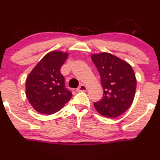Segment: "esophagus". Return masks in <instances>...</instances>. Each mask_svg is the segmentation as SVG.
I'll return each instance as SVG.
<instances>
[{"mask_svg":"<svg viewBox=\"0 0 160 160\" xmlns=\"http://www.w3.org/2000/svg\"><path fill=\"white\" fill-rule=\"evenodd\" d=\"M87 90V87L86 85H83V84H82V85H79V87H78V88L76 89L77 92H83V91H86Z\"/></svg>","mask_w":160,"mask_h":160,"instance_id":"esophagus-1","label":"esophagus"}]
</instances>
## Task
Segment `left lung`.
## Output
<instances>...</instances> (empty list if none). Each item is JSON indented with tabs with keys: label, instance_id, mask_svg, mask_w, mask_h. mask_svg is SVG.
<instances>
[{
	"label": "left lung",
	"instance_id": "8db88e82",
	"mask_svg": "<svg viewBox=\"0 0 160 160\" xmlns=\"http://www.w3.org/2000/svg\"><path fill=\"white\" fill-rule=\"evenodd\" d=\"M92 61L101 78L103 97L94 102L96 110L106 118H116L130 108L136 90L133 68L126 61L109 53L92 54Z\"/></svg>",
	"mask_w": 160,
	"mask_h": 160
}]
</instances>
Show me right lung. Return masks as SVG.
<instances>
[{
  "label": "right lung",
  "instance_id": "add662e5",
  "mask_svg": "<svg viewBox=\"0 0 160 160\" xmlns=\"http://www.w3.org/2000/svg\"><path fill=\"white\" fill-rule=\"evenodd\" d=\"M68 53L52 51L46 54L26 78V96L39 113L53 114L70 100L72 94L65 88L61 68Z\"/></svg>",
  "mask_w": 160,
  "mask_h": 160
}]
</instances>
